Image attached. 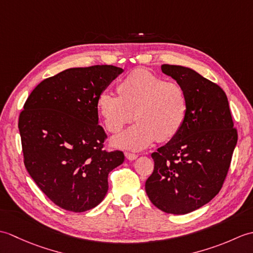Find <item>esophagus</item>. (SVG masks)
I'll return each instance as SVG.
<instances>
[{
    "label": "esophagus",
    "mask_w": 253,
    "mask_h": 253,
    "mask_svg": "<svg viewBox=\"0 0 253 253\" xmlns=\"http://www.w3.org/2000/svg\"><path fill=\"white\" fill-rule=\"evenodd\" d=\"M125 157L129 161H133V160H136L138 158V155L135 154V153H131V152H126Z\"/></svg>",
    "instance_id": "obj_1"
}]
</instances>
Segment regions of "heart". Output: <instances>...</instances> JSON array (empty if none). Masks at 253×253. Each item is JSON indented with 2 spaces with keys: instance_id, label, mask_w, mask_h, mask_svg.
Returning <instances> with one entry per match:
<instances>
[{
  "instance_id": "b5f03b06",
  "label": "heart",
  "mask_w": 253,
  "mask_h": 253,
  "mask_svg": "<svg viewBox=\"0 0 253 253\" xmlns=\"http://www.w3.org/2000/svg\"><path fill=\"white\" fill-rule=\"evenodd\" d=\"M118 94L103 91L99 112L107 131L118 132L133 118L138 121L113 138L117 148L142 150L155 140L165 141L180 130L187 116L188 98L176 82H165L143 69L128 74L118 85Z\"/></svg>"
}]
</instances>
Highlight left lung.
Here are the masks:
<instances>
[{"label":"left lung","mask_w":253,"mask_h":253,"mask_svg":"<svg viewBox=\"0 0 253 253\" xmlns=\"http://www.w3.org/2000/svg\"><path fill=\"white\" fill-rule=\"evenodd\" d=\"M161 68L185 89L188 110L180 130L151 154L154 169L146 192L158 209L179 215L201 208L221 190L238 135L219 85L191 68Z\"/></svg>","instance_id":"left-lung-1"}]
</instances>
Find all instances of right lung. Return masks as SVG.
<instances>
[{"label":"right lung","mask_w":253,"mask_h":253,"mask_svg":"<svg viewBox=\"0 0 253 253\" xmlns=\"http://www.w3.org/2000/svg\"><path fill=\"white\" fill-rule=\"evenodd\" d=\"M123 68H69L44 79L27 99L18 120L24 163L42 192L66 211L84 212L103 200L122 151L103 149L98 98Z\"/></svg>","instance_id":"right-lung-1"}]
</instances>
